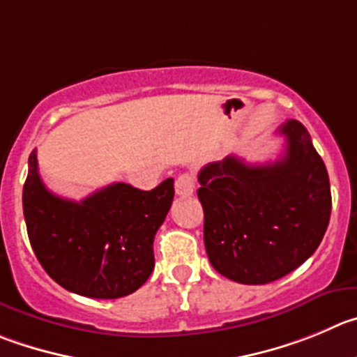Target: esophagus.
Wrapping results in <instances>:
<instances>
[{"label": "esophagus", "mask_w": 357, "mask_h": 357, "mask_svg": "<svg viewBox=\"0 0 357 357\" xmlns=\"http://www.w3.org/2000/svg\"><path fill=\"white\" fill-rule=\"evenodd\" d=\"M174 188H176V194L181 195V197H188V195L194 194L195 190V179L192 174H181L178 176L174 183Z\"/></svg>", "instance_id": "34e87169"}]
</instances>
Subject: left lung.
I'll return each mask as SVG.
<instances>
[{
	"mask_svg": "<svg viewBox=\"0 0 357 357\" xmlns=\"http://www.w3.org/2000/svg\"><path fill=\"white\" fill-rule=\"evenodd\" d=\"M280 160L252 165L236 155L199 172L204 245L225 278L262 285L289 275L321 245L331 215L326 165L296 119L278 130Z\"/></svg>",
	"mask_w": 357,
	"mask_h": 357,
	"instance_id": "1",
	"label": "left lung"
}]
</instances>
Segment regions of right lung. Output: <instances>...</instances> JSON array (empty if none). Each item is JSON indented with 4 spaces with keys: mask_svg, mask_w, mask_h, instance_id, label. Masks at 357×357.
Returning <instances> with one entry per match:
<instances>
[{
    "mask_svg": "<svg viewBox=\"0 0 357 357\" xmlns=\"http://www.w3.org/2000/svg\"><path fill=\"white\" fill-rule=\"evenodd\" d=\"M22 190L28 238L56 284L95 299L137 291L155 268L153 241L174 199V179L144 192L112 183L81 202L49 192L29 155Z\"/></svg>",
    "mask_w": 357,
    "mask_h": 357,
    "instance_id": "obj_1",
    "label": "right lung"
}]
</instances>
